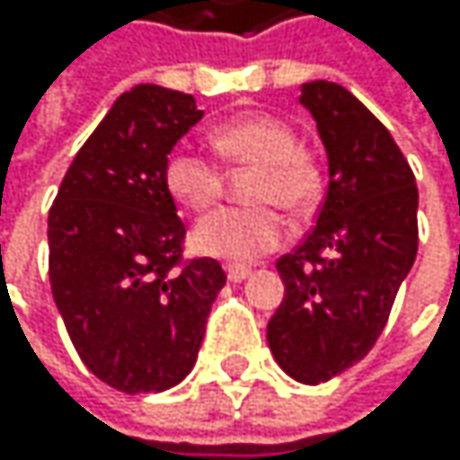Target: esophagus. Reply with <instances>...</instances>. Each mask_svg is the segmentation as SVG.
I'll return each instance as SVG.
<instances>
[{"instance_id": "1", "label": "esophagus", "mask_w": 460, "mask_h": 460, "mask_svg": "<svg viewBox=\"0 0 460 460\" xmlns=\"http://www.w3.org/2000/svg\"><path fill=\"white\" fill-rule=\"evenodd\" d=\"M226 276H228V281H245L248 276H251V270L248 268H240V264H228V268H226Z\"/></svg>"}]
</instances>
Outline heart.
<instances>
[{"instance_id":"heart-1","label":"heart","mask_w":460,"mask_h":460,"mask_svg":"<svg viewBox=\"0 0 460 460\" xmlns=\"http://www.w3.org/2000/svg\"><path fill=\"white\" fill-rule=\"evenodd\" d=\"M223 156L240 165H259L251 199L261 207H220L192 228V248L223 261H253L284 240V220L268 204L289 212H306L317 199V171L300 151L289 123L270 115L228 120L212 132ZM165 187L187 209H207L220 196V165L212 154L190 143L165 156Z\"/></svg>"}]
</instances>
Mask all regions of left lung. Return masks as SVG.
Segmentation results:
<instances>
[{"label":"left lung","instance_id":"8db88e82","mask_svg":"<svg viewBox=\"0 0 460 460\" xmlns=\"http://www.w3.org/2000/svg\"><path fill=\"white\" fill-rule=\"evenodd\" d=\"M328 156V192L309 237L276 268L284 300L268 345L284 373L325 384L358 364L417 259L414 173L389 129L337 82L300 84Z\"/></svg>","mask_w":460,"mask_h":460}]
</instances>
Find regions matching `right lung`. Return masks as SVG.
I'll list each match as a JSON object with an SVG mask.
<instances>
[{"instance_id":"add662e5","label":"right lung","mask_w":460,"mask_h":460,"mask_svg":"<svg viewBox=\"0 0 460 460\" xmlns=\"http://www.w3.org/2000/svg\"><path fill=\"white\" fill-rule=\"evenodd\" d=\"M204 118L190 93L135 84L84 140L49 209V281L68 337L107 386L140 394L196 367L226 273L179 268L184 223L165 156Z\"/></svg>"}]
</instances>
